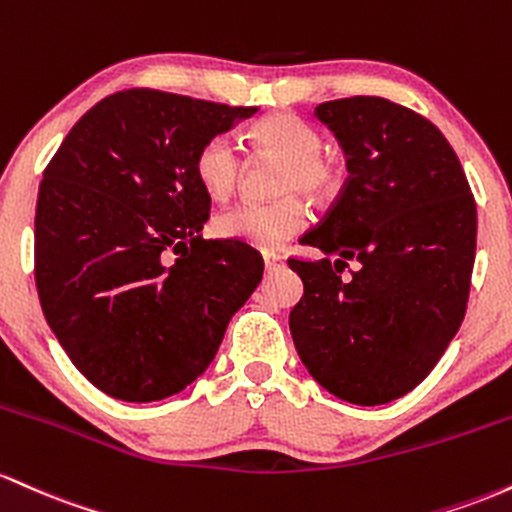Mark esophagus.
Wrapping results in <instances>:
<instances>
[{"label": "esophagus", "mask_w": 512, "mask_h": 512, "mask_svg": "<svg viewBox=\"0 0 512 512\" xmlns=\"http://www.w3.org/2000/svg\"><path fill=\"white\" fill-rule=\"evenodd\" d=\"M263 263H266V271H275V268L283 266L285 258L280 254H266V256H263Z\"/></svg>", "instance_id": "esophagus-1"}]
</instances>
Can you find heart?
Masks as SVG:
<instances>
[{"instance_id":"heart-1","label":"heart","mask_w":512,"mask_h":512,"mask_svg":"<svg viewBox=\"0 0 512 512\" xmlns=\"http://www.w3.org/2000/svg\"><path fill=\"white\" fill-rule=\"evenodd\" d=\"M256 147L268 157L285 162L278 181V195L287 198L271 205L241 203L212 220L217 237L244 241L263 251H278L309 222V212L297 193L312 200H324L338 188V171L329 159L321 157L324 137L297 116L263 118L256 123ZM244 174L241 147L234 135H215L195 154V176L212 198L225 200L239 186Z\"/></svg>"}]
</instances>
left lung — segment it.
I'll return each instance as SVG.
<instances>
[{
    "label": "left lung",
    "instance_id": "8db88e82",
    "mask_svg": "<svg viewBox=\"0 0 512 512\" xmlns=\"http://www.w3.org/2000/svg\"><path fill=\"white\" fill-rule=\"evenodd\" d=\"M314 116L336 135L350 176L302 239L324 258L287 261L304 285L292 341L329 394L389 404L426 380L467 312L474 195L445 135L399 103L353 96L319 103ZM348 260L359 271L343 281Z\"/></svg>",
    "mask_w": 512,
    "mask_h": 512
}]
</instances>
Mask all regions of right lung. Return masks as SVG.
<instances>
[{"instance_id":"add662e5","label":"right lung","mask_w":512,"mask_h":512,"mask_svg":"<svg viewBox=\"0 0 512 512\" xmlns=\"http://www.w3.org/2000/svg\"><path fill=\"white\" fill-rule=\"evenodd\" d=\"M152 89L86 111L40 181L36 285L79 372L120 401L166 399L215 360L229 319L263 278L244 241L200 237L210 193L195 154L251 118ZM182 256L168 261V249Z\"/></svg>"}]
</instances>
